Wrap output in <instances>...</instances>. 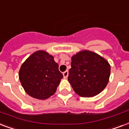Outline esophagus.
<instances>
[{
  "mask_svg": "<svg viewBox=\"0 0 129 129\" xmlns=\"http://www.w3.org/2000/svg\"><path fill=\"white\" fill-rule=\"evenodd\" d=\"M63 76H64V78H67V77H68V75H69V71H65L64 72H63Z\"/></svg>",
  "mask_w": 129,
  "mask_h": 129,
  "instance_id": "34e87169",
  "label": "esophagus"
}]
</instances>
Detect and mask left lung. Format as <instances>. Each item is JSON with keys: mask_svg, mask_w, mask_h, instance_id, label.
Listing matches in <instances>:
<instances>
[{"mask_svg": "<svg viewBox=\"0 0 129 129\" xmlns=\"http://www.w3.org/2000/svg\"><path fill=\"white\" fill-rule=\"evenodd\" d=\"M68 81L75 93L92 97L102 92L109 82L110 65L94 52L84 50L71 58Z\"/></svg>", "mask_w": 129, "mask_h": 129, "instance_id": "8db88e82", "label": "left lung"}]
</instances>
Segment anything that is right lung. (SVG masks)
I'll return each mask as SVG.
<instances>
[{"instance_id": "obj_1", "label": "right lung", "mask_w": 129, "mask_h": 129, "mask_svg": "<svg viewBox=\"0 0 129 129\" xmlns=\"http://www.w3.org/2000/svg\"><path fill=\"white\" fill-rule=\"evenodd\" d=\"M62 77L54 57L44 51H38L30 56L19 72L20 82L26 92L41 100L56 92Z\"/></svg>"}]
</instances>
